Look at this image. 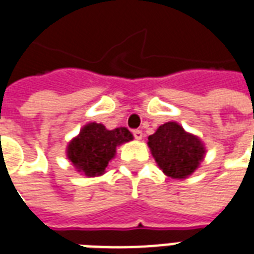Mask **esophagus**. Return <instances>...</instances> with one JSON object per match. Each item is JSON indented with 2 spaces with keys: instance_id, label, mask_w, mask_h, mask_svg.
<instances>
[{
  "instance_id": "34e87169",
  "label": "esophagus",
  "mask_w": 254,
  "mask_h": 254,
  "mask_svg": "<svg viewBox=\"0 0 254 254\" xmlns=\"http://www.w3.org/2000/svg\"><path fill=\"white\" fill-rule=\"evenodd\" d=\"M133 136H134L136 140H141V138H143V132H141V130H138V129H136V130H133Z\"/></svg>"
}]
</instances>
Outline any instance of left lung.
<instances>
[{"label":"left lung","instance_id":"obj_1","mask_svg":"<svg viewBox=\"0 0 254 254\" xmlns=\"http://www.w3.org/2000/svg\"><path fill=\"white\" fill-rule=\"evenodd\" d=\"M147 144L160 170L174 180L191 176L200 167L207 152L200 137L187 132L176 121L160 125L149 136Z\"/></svg>","mask_w":254,"mask_h":254}]
</instances>
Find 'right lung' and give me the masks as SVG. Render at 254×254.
<instances>
[{"label":"right lung","mask_w":254,"mask_h":254,"mask_svg":"<svg viewBox=\"0 0 254 254\" xmlns=\"http://www.w3.org/2000/svg\"><path fill=\"white\" fill-rule=\"evenodd\" d=\"M130 140H133V134L127 127L109 130L103 124L89 122L69 141L66 156L83 176H103L109 162L116 156L117 148Z\"/></svg>","instance_id":"obj_1"}]
</instances>
